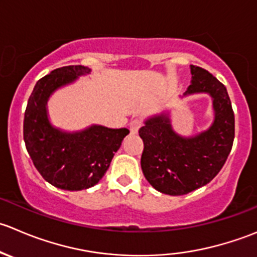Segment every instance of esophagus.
I'll list each match as a JSON object with an SVG mask.
<instances>
[{
    "label": "esophagus",
    "instance_id": "1",
    "mask_svg": "<svg viewBox=\"0 0 257 257\" xmlns=\"http://www.w3.org/2000/svg\"><path fill=\"white\" fill-rule=\"evenodd\" d=\"M141 121L140 120H134L130 122V131H131L132 135H136L137 132H139L140 127H141Z\"/></svg>",
    "mask_w": 257,
    "mask_h": 257
}]
</instances>
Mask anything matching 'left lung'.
Listing matches in <instances>:
<instances>
[{
	"mask_svg": "<svg viewBox=\"0 0 257 257\" xmlns=\"http://www.w3.org/2000/svg\"><path fill=\"white\" fill-rule=\"evenodd\" d=\"M191 85L184 96L209 93L215 118L206 131L184 137L172 128L169 112L145 121L141 169L154 189L180 196L209 184L222 169L232 149L235 116L226 87L209 71L191 65Z\"/></svg>",
	"mask_w": 257,
	"mask_h": 257,
	"instance_id": "left-lung-1",
	"label": "left lung"
}]
</instances>
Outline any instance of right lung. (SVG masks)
<instances>
[{"label":"right lung","instance_id":"obj_1","mask_svg":"<svg viewBox=\"0 0 257 257\" xmlns=\"http://www.w3.org/2000/svg\"><path fill=\"white\" fill-rule=\"evenodd\" d=\"M85 66H65L37 81L27 102L24 140L37 171L51 185L68 191L92 187L110 167L115 152L130 134L127 128L92 125L66 132L51 125L47 101L57 88L90 73Z\"/></svg>","mask_w":257,"mask_h":257}]
</instances>
